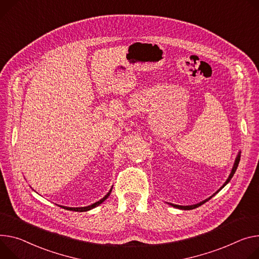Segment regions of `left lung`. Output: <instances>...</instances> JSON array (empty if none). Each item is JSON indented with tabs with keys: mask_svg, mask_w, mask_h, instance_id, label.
<instances>
[{
	"mask_svg": "<svg viewBox=\"0 0 259 259\" xmlns=\"http://www.w3.org/2000/svg\"><path fill=\"white\" fill-rule=\"evenodd\" d=\"M240 160H241V151L238 153V155H237V158H236V160H234V163H233V166H232V169H231V172H230V175H229V177H228V179L226 180V182L220 187V189L217 191V192H215L213 195L211 196H209L208 198H206V199H204V200H202V201H200V202H198V203H195V204H191V205H179V204H174V203H170V202H168V204L169 205H171V206H174V207H177V208H180V209H193V208H196V207H198V206H200L201 204H203L204 202H206L207 200H209L211 197H213L214 195H216L222 188H224L228 183H229V181L231 180V178L233 177V175H234V172H236V170H237V168H238V166H239V163H240Z\"/></svg>",
	"mask_w": 259,
	"mask_h": 259,
	"instance_id": "1",
	"label": "left lung"
}]
</instances>
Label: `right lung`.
Listing matches in <instances>:
<instances>
[{"label": "right lung", "mask_w": 259, "mask_h": 259, "mask_svg": "<svg viewBox=\"0 0 259 259\" xmlns=\"http://www.w3.org/2000/svg\"><path fill=\"white\" fill-rule=\"evenodd\" d=\"M111 190H112V187L110 188V190L108 191V193L103 197V198H101L100 200H98V201H96L95 203H93V204H91V205H88V206H81V207H69V206H63V205H61V206H63L64 208H66V209H69V210H75V211H87V210H90V209H92V208H94V207H96V206H98L99 204H101L109 195H110V193H111Z\"/></svg>", "instance_id": "1"}]
</instances>
